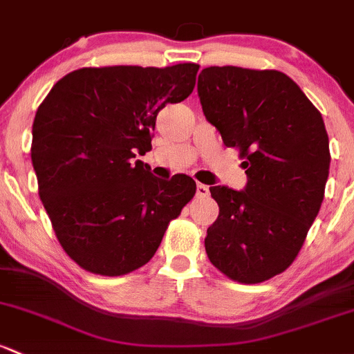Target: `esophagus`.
Masks as SVG:
<instances>
[{"mask_svg":"<svg viewBox=\"0 0 354 354\" xmlns=\"http://www.w3.org/2000/svg\"><path fill=\"white\" fill-rule=\"evenodd\" d=\"M208 195H210V189H208L207 185H196V196H198V198H205Z\"/></svg>","mask_w":354,"mask_h":354,"instance_id":"esophagus-1","label":"esophagus"}]
</instances>
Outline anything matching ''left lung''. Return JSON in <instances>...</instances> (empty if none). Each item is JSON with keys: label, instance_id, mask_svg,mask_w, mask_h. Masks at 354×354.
Listing matches in <instances>:
<instances>
[{"label": "left lung", "instance_id": "left-lung-1", "mask_svg": "<svg viewBox=\"0 0 354 354\" xmlns=\"http://www.w3.org/2000/svg\"><path fill=\"white\" fill-rule=\"evenodd\" d=\"M203 115L244 158V189L212 187L218 217L207 229L212 265L261 283L293 263L324 200L329 137L319 110L280 71L212 66L198 76Z\"/></svg>", "mask_w": 354, "mask_h": 354}]
</instances>
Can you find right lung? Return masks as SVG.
<instances>
[{
	"mask_svg": "<svg viewBox=\"0 0 354 354\" xmlns=\"http://www.w3.org/2000/svg\"><path fill=\"white\" fill-rule=\"evenodd\" d=\"M198 64L111 66L66 74L32 127L39 195L59 243L84 270L120 277L144 266L195 195L187 174H151L156 117L195 88Z\"/></svg>",
	"mask_w": 354,
	"mask_h": 354,
	"instance_id": "add662e5",
	"label": "right lung"
}]
</instances>
